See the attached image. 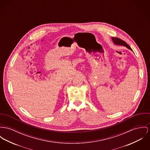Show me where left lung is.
<instances>
[{"label":"left lung","mask_w":150,"mask_h":150,"mask_svg":"<svg viewBox=\"0 0 150 150\" xmlns=\"http://www.w3.org/2000/svg\"><path fill=\"white\" fill-rule=\"evenodd\" d=\"M112 40L113 41V42L114 43V44H115L116 45H120V46H123L126 47L127 48L131 50V51H132V50L131 48V47L129 46H128L126 42H125V41L122 40V39L118 38H114L112 37Z\"/></svg>","instance_id":"1"}]
</instances>
